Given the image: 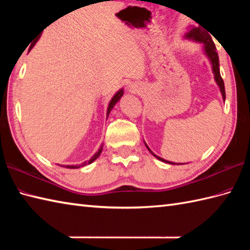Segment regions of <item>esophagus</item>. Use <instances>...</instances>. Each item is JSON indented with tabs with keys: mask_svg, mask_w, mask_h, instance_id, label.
Returning <instances> with one entry per match:
<instances>
[{
	"mask_svg": "<svg viewBox=\"0 0 250 250\" xmlns=\"http://www.w3.org/2000/svg\"><path fill=\"white\" fill-rule=\"evenodd\" d=\"M130 91L131 92H139V87H137L136 84H131Z\"/></svg>",
	"mask_w": 250,
	"mask_h": 250,
	"instance_id": "esophagus-1",
	"label": "esophagus"
}]
</instances>
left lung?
Listing matches in <instances>:
<instances>
[{
    "label": "left lung",
    "instance_id": "obj_1",
    "mask_svg": "<svg viewBox=\"0 0 250 250\" xmlns=\"http://www.w3.org/2000/svg\"><path fill=\"white\" fill-rule=\"evenodd\" d=\"M184 39L196 42V43L203 44V50L205 52V56L208 58V60L211 64V71H213V74H214L215 82L217 84H218V87L220 89L222 99H224V101H226L225 83H224V81H222L221 75H220V70H219V58H218V54H217V51H216V46L214 44L213 40H211L210 35L208 34V32L203 30V28H201V26L191 25V26H189L188 31L186 32V34L184 35ZM145 146L147 147V149L150 151L151 155L153 157H156L158 160L166 162V163H169V164H177V163H174L171 161H167V160H166V159L155 155V153L150 150V148L148 147L146 143H145ZM178 164H180V163H178Z\"/></svg>",
    "mask_w": 250,
    "mask_h": 250
}]
</instances>
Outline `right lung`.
Instances as JSON below:
<instances>
[{
	"label": "right lung",
	"instance_id": "add662e5",
	"mask_svg": "<svg viewBox=\"0 0 250 250\" xmlns=\"http://www.w3.org/2000/svg\"><path fill=\"white\" fill-rule=\"evenodd\" d=\"M41 36V35H40ZM39 41V39H36L35 41H34V43L33 44H31V46H30V48H29V51L33 48V46L36 44V42ZM122 95H124V89H119L118 91H117L115 94H114V97L111 98V100L109 101V104H108V107H107V114H106V117H107L108 118V115H109V113H110V110L114 108V106L116 105V103L118 102V101L121 99V97ZM106 118V119H107ZM102 149H103V144L101 145V147L99 148V150L94 153V155L91 157V159H90V160H88V161H84V162H83L82 164H79V166H61V167H67V168H78V167H84V166H88V164H90V163H92L94 160H97V159L99 158V156L101 155V152H102ZM60 166V164H59Z\"/></svg>",
	"mask_w": 250,
	"mask_h": 250
}]
</instances>
